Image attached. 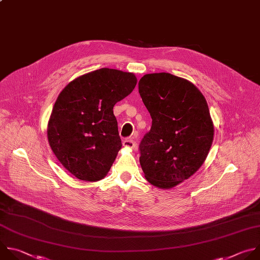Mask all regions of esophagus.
I'll use <instances>...</instances> for the list:
<instances>
[{"label": "esophagus", "mask_w": 260, "mask_h": 260, "mask_svg": "<svg viewBox=\"0 0 260 260\" xmlns=\"http://www.w3.org/2000/svg\"><path fill=\"white\" fill-rule=\"evenodd\" d=\"M123 145H124L125 147L134 148V146H135V141H134L133 139H131V138H127V139H125V140L123 141Z\"/></svg>", "instance_id": "1"}]
</instances>
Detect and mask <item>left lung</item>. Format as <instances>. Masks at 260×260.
<instances>
[{
    "instance_id": "1",
    "label": "left lung",
    "mask_w": 260,
    "mask_h": 260,
    "mask_svg": "<svg viewBox=\"0 0 260 260\" xmlns=\"http://www.w3.org/2000/svg\"><path fill=\"white\" fill-rule=\"evenodd\" d=\"M138 91L151 117L139 143L142 171L152 185L171 188L196 173L209 152L214 127L208 105L193 84L169 73L144 75Z\"/></svg>"
}]
</instances>
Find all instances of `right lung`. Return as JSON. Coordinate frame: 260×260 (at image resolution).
<instances>
[{
  "label": "right lung",
  "instance_id": "add662e5",
  "mask_svg": "<svg viewBox=\"0 0 260 260\" xmlns=\"http://www.w3.org/2000/svg\"><path fill=\"white\" fill-rule=\"evenodd\" d=\"M136 82L131 73L105 68L75 79L57 97L48 123V141L78 179L97 181L110 171L122 147L113 109Z\"/></svg>",
  "mask_w": 260,
  "mask_h": 260
}]
</instances>
